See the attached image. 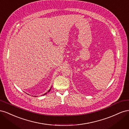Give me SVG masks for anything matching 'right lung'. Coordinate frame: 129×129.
I'll use <instances>...</instances> for the list:
<instances>
[{"label": "right lung", "mask_w": 129, "mask_h": 129, "mask_svg": "<svg viewBox=\"0 0 129 129\" xmlns=\"http://www.w3.org/2000/svg\"><path fill=\"white\" fill-rule=\"evenodd\" d=\"M50 89H51V88H50ZM50 89H49V90H48V92H49V91H50ZM46 93H45V94H44V95H46Z\"/></svg>", "instance_id": "right-lung-1"}]
</instances>
